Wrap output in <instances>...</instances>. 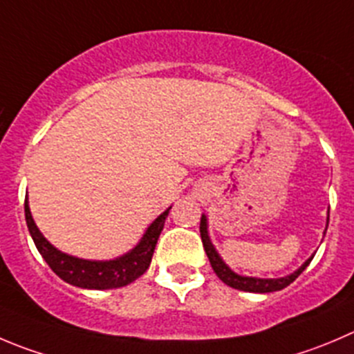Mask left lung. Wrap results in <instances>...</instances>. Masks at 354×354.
Instances as JSON below:
<instances>
[{"label":"left lung","mask_w":354,"mask_h":354,"mask_svg":"<svg viewBox=\"0 0 354 354\" xmlns=\"http://www.w3.org/2000/svg\"><path fill=\"white\" fill-rule=\"evenodd\" d=\"M200 234H201V241H203V248L208 255V261H210L212 269H214L215 274L224 281L225 285H230V287L236 288V290H243V292H255V294H268V292H276L281 290V288L288 287L292 281L304 271L306 268L309 266L311 259L315 257L313 255L311 259L304 262L301 268L297 269L292 274L285 276V278H272V280H262V278H248V276H240L236 272L231 271L227 266L222 262V259L218 257V254L215 252L214 245L210 243V238H208V231H207V217L201 215V222H200Z\"/></svg>","instance_id":"left-lung-1"}]
</instances>
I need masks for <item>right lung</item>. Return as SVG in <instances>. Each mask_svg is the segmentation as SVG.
Segmentation results:
<instances>
[{
  "label": "right lung",
  "mask_w": 354,
  "mask_h": 354,
  "mask_svg": "<svg viewBox=\"0 0 354 354\" xmlns=\"http://www.w3.org/2000/svg\"><path fill=\"white\" fill-rule=\"evenodd\" d=\"M26 210V222H28L29 233L36 248L45 259L53 272L59 278H62L67 283L80 288H92V290H107V288H120L124 285L132 283L140 274L146 272L149 268L151 259H153L154 247L158 243L161 231H163L165 218L168 210H165L153 224L147 227L146 234L142 236L140 243L132 252L124 254L123 257L114 259V261H85V259L73 257L57 250L55 247L48 243L36 227L32 221L31 210H29L28 200L24 203Z\"/></svg>",
  "instance_id": "obj_1"
}]
</instances>
